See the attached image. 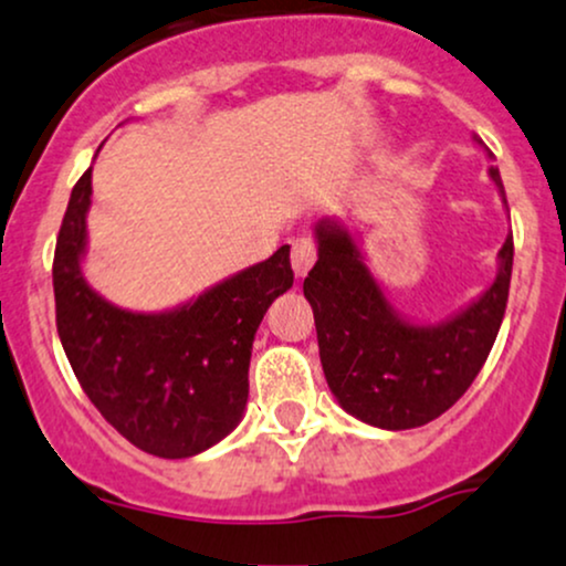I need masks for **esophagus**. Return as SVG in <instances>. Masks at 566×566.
I'll list each match as a JSON object with an SVG mask.
<instances>
[{
  "mask_svg": "<svg viewBox=\"0 0 566 566\" xmlns=\"http://www.w3.org/2000/svg\"><path fill=\"white\" fill-rule=\"evenodd\" d=\"M317 259V249H315V241L307 235H298L294 243H291V268H294L296 277H304L307 272L312 270V264H315Z\"/></svg>",
  "mask_w": 566,
  "mask_h": 566,
  "instance_id": "esophagus-1",
  "label": "esophagus"
}]
</instances>
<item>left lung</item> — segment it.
<instances>
[{
	"instance_id": "obj_1",
	"label": "left lung",
	"mask_w": 566,
	"mask_h": 566,
	"mask_svg": "<svg viewBox=\"0 0 566 566\" xmlns=\"http://www.w3.org/2000/svg\"><path fill=\"white\" fill-rule=\"evenodd\" d=\"M490 179L506 203L495 166ZM315 241L317 262L304 277V296L315 315L325 381L338 405L357 421L387 431L423 427L453 408L501 331L514 238L509 235L497 251L490 289L440 323L410 321L389 302L365 264L355 230L342 219H321Z\"/></svg>"
}]
</instances>
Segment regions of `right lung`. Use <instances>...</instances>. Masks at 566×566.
<instances>
[{"label":"right lung","mask_w":566,"mask_h":566,"mask_svg":"<svg viewBox=\"0 0 566 566\" xmlns=\"http://www.w3.org/2000/svg\"><path fill=\"white\" fill-rule=\"evenodd\" d=\"M90 206L86 169L71 190L52 264L65 357L92 405L135 448L158 458L203 453L241 423L256 328L294 285L291 245L175 310L132 312L84 277Z\"/></svg>","instance_id":"1"}]
</instances>
